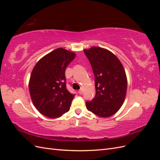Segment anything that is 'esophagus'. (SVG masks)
I'll list each match as a JSON object with an SVG mask.
<instances>
[{
    "label": "esophagus",
    "mask_w": 160,
    "mask_h": 160,
    "mask_svg": "<svg viewBox=\"0 0 160 160\" xmlns=\"http://www.w3.org/2000/svg\"><path fill=\"white\" fill-rule=\"evenodd\" d=\"M78 93H79L80 95H81L82 93H83V90H82V89H79V90L78 91Z\"/></svg>",
    "instance_id": "esophagus-1"
}]
</instances>
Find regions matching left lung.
Masks as SVG:
<instances>
[{"mask_svg": "<svg viewBox=\"0 0 160 160\" xmlns=\"http://www.w3.org/2000/svg\"><path fill=\"white\" fill-rule=\"evenodd\" d=\"M95 77V98L87 101L89 111L101 118L117 113L124 103L128 80L122 62L112 52L99 47L83 50Z\"/></svg>", "mask_w": 160, "mask_h": 160, "instance_id": "1", "label": "left lung"}]
</instances>
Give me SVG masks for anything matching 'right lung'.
Returning <instances> with one entry per match:
<instances>
[{"label": "right lung", "instance_id": "1", "mask_svg": "<svg viewBox=\"0 0 160 160\" xmlns=\"http://www.w3.org/2000/svg\"><path fill=\"white\" fill-rule=\"evenodd\" d=\"M76 54L62 48L38 61L31 74L28 88L32 103L42 115L60 118L70 109L75 95L66 88L65 70Z\"/></svg>", "mask_w": 160, "mask_h": 160}]
</instances>
